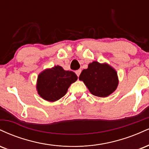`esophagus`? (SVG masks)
<instances>
[{"label": "esophagus", "instance_id": "esophagus-1", "mask_svg": "<svg viewBox=\"0 0 149 149\" xmlns=\"http://www.w3.org/2000/svg\"><path fill=\"white\" fill-rule=\"evenodd\" d=\"M80 73H81V70L80 69H78V70H77V71H76V73L77 76H78V77H79Z\"/></svg>", "mask_w": 149, "mask_h": 149}]
</instances>
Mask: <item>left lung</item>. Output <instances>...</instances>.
<instances>
[{
  "label": "left lung",
  "instance_id": "8db88e82",
  "mask_svg": "<svg viewBox=\"0 0 149 149\" xmlns=\"http://www.w3.org/2000/svg\"><path fill=\"white\" fill-rule=\"evenodd\" d=\"M93 95L106 97L117 88L118 80L116 71L107 64L93 61L87 69L83 70L79 76Z\"/></svg>",
  "mask_w": 149,
  "mask_h": 149
}]
</instances>
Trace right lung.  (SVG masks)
<instances>
[{
    "label": "right lung",
    "mask_w": 149,
    "mask_h": 149,
    "mask_svg": "<svg viewBox=\"0 0 149 149\" xmlns=\"http://www.w3.org/2000/svg\"><path fill=\"white\" fill-rule=\"evenodd\" d=\"M77 79L78 76L74 72L55 66L40 73L38 77V92L44 100L54 102L64 97L71 83Z\"/></svg>",
    "instance_id": "1"
}]
</instances>
